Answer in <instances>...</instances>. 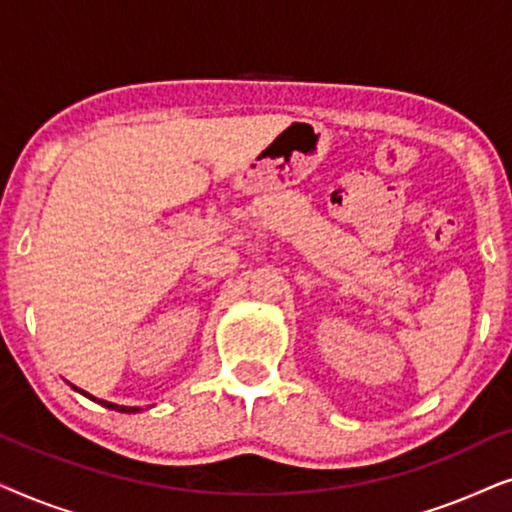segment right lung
Instances as JSON below:
<instances>
[{"mask_svg":"<svg viewBox=\"0 0 512 512\" xmlns=\"http://www.w3.org/2000/svg\"><path fill=\"white\" fill-rule=\"evenodd\" d=\"M74 391H79V394H83L86 398H90V401L100 403L102 408H109V410H116V412H139V408H128V405H116V403H109V401H100V398H95V396L86 394V391H83V389H76V387H74Z\"/></svg>","mask_w":512,"mask_h":512,"instance_id":"obj_1","label":"right lung"}]
</instances>
